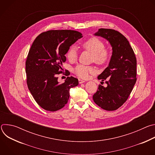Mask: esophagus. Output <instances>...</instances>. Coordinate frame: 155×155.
I'll return each instance as SVG.
<instances>
[{"instance_id":"obj_1","label":"esophagus","mask_w":155,"mask_h":155,"mask_svg":"<svg viewBox=\"0 0 155 155\" xmlns=\"http://www.w3.org/2000/svg\"><path fill=\"white\" fill-rule=\"evenodd\" d=\"M78 82H79V83H80V84H81V83H83L85 82V81H84V80H81V79L79 78V79H78Z\"/></svg>"}]
</instances>
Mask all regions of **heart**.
Wrapping results in <instances>:
<instances>
[{
  "label": "heart",
  "mask_w": 155,
  "mask_h": 155,
  "mask_svg": "<svg viewBox=\"0 0 155 155\" xmlns=\"http://www.w3.org/2000/svg\"><path fill=\"white\" fill-rule=\"evenodd\" d=\"M82 48L91 52L93 56V61L99 64H103L108 61L110 57L109 50L105 48L104 42L97 37H91L86 40L81 44ZM78 57V52L75 46L70 47L67 53V58L70 62H75ZM94 68L91 66H86L81 64L77 65L74 69V73L79 77L87 78L90 75L94 74Z\"/></svg>",
  "instance_id": "heart-1"
}]
</instances>
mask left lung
<instances>
[{"label": "left lung", "mask_w": 155, "mask_h": 155, "mask_svg": "<svg viewBox=\"0 0 155 155\" xmlns=\"http://www.w3.org/2000/svg\"><path fill=\"white\" fill-rule=\"evenodd\" d=\"M94 35L107 39L113 52L108 66L97 77L102 81L107 79V86L99 84L93 98L101 108L113 111L127 101L136 82V57L129 41L118 31L101 28Z\"/></svg>", "instance_id": "1"}]
</instances>
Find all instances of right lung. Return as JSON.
Returning <instances> with one entry per match:
<instances>
[{"instance_id": "1", "label": "right lung", "mask_w": 155, "mask_h": 155, "mask_svg": "<svg viewBox=\"0 0 155 155\" xmlns=\"http://www.w3.org/2000/svg\"><path fill=\"white\" fill-rule=\"evenodd\" d=\"M81 37L82 34L76 31L51 30L34 40L26 61V80L31 94L42 108L50 112L62 108L68 103L71 88L78 84V79L72 76L59 83L57 75L63 73L65 54Z\"/></svg>"}]
</instances>
